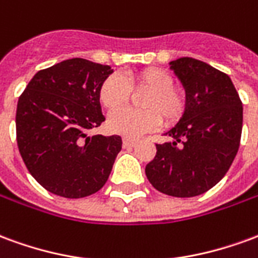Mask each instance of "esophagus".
Wrapping results in <instances>:
<instances>
[{"label": "esophagus", "mask_w": 258, "mask_h": 258, "mask_svg": "<svg viewBox=\"0 0 258 258\" xmlns=\"http://www.w3.org/2000/svg\"><path fill=\"white\" fill-rule=\"evenodd\" d=\"M137 140H133V138H124L123 140V145L124 148H128V146H135L137 145Z\"/></svg>", "instance_id": "1"}]
</instances>
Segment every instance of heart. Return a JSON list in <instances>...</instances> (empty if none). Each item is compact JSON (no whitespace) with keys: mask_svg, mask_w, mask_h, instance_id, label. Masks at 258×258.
Listing matches in <instances>:
<instances>
[{"mask_svg":"<svg viewBox=\"0 0 258 258\" xmlns=\"http://www.w3.org/2000/svg\"><path fill=\"white\" fill-rule=\"evenodd\" d=\"M173 85L171 74L159 68L142 69L128 76L110 74L99 87V102L107 110H114L107 120L109 130L137 138L156 130L162 124V117L166 124L175 123L185 110V98ZM131 88L150 90L143 98L146 109L118 108L128 101Z\"/></svg>","mask_w":258,"mask_h":258,"instance_id":"1","label":"heart"}]
</instances>
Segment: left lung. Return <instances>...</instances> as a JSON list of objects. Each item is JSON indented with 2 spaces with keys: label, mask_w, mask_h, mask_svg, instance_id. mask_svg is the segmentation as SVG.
Instances as JSON below:
<instances>
[{
  "label": "left lung",
  "mask_w": 258,
  "mask_h": 258,
  "mask_svg": "<svg viewBox=\"0 0 258 258\" xmlns=\"http://www.w3.org/2000/svg\"><path fill=\"white\" fill-rule=\"evenodd\" d=\"M185 90V110L166 135L173 142L156 145L146 164L149 182L162 194L192 198L222 179L236 156L243 107L229 76L194 58L170 62Z\"/></svg>",
  "instance_id": "1"
}]
</instances>
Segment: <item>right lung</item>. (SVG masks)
Returning a JSON list of instances; mask_svg holds the SVG:
<instances>
[{
    "mask_svg": "<svg viewBox=\"0 0 258 258\" xmlns=\"http://www.w3.org/2000/svg\"><path fill=\"white\" fill-rule=\"evenodd\" d=\"M107 64L73 58L40 70L20 95L16 140L26 167L51 194L79 199L105 185L121 151L118 135H88L105 121L99 87Z\"/></svg>",
    "mask_w": 258,
    "mask_h": 258,
    "instance_id": "obj_1",
    "label": "right lung"
}]
</instances>
